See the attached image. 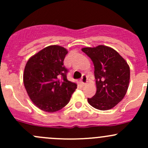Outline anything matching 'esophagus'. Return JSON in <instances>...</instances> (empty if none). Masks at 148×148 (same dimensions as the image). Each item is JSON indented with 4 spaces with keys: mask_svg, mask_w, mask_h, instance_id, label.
Segmentation results:
<instances>
[{
    "mask_svg": "<svg viewBox=\"0 0 148 148\" xmlns=\"http://www.w3.org/2000/svg\"><path fill=\"white\" fill-rule=\"evenodd\" d=\"M81 83L82 84V85H85L86 83H87V77H86V76L84 75L82 77L81 79Z\"/></svg>",
    "mask_w": 148,
    "mask_h": 148,
    "instance_id": "1",
    "label": "esophagus"
}]
</instances>
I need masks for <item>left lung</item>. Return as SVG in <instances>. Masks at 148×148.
Wrapping results in <instances>:
<instances>
[{
    "mask_svg": "<svg viewBox=\"0 0 148 148\" xmlns=\"http://www.w3.org/2000/svg\"><path fill=\"white\" fill-rule=\"evenodd\" d=\"M93 62L97 92L88 98L89 104L99 110H108L122 100L129 86L130 71L126 61L109 46L82 49Z\"/></svg>",
    "mask_w": 148,
    "mask_h": 148,
    "instance_id": "left-lung-1",
    "label": "left lung"
}]
</instances>
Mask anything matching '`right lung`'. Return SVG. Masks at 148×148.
Here are the masks:
<instances>
[{
	"instance_id": "right-lung-1",
	"label": "right lung",
	"mask_w": 148,
	"mask_h": 148,
	"mask_svg": "<svg viewBox=\"0 0 148 148\" xmlns=\"http://www.w3.org/2000/svg\"><path fill=\"white\" fill-rule=\"evenodd\" d=\"M68 51L58 45L44 48L28 60L23 84L33 103L40 110L54 112L64 107L77 89L66 78L64 60Z\"/></svg>"
}]
</instances>
